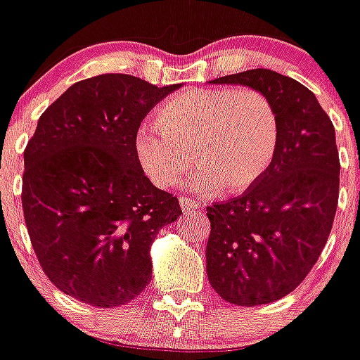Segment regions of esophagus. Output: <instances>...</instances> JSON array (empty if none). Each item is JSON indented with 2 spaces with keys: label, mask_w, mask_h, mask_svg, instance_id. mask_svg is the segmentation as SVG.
Returning a JSON list of instances; mask_svg holds the SVG:
<instances>
[{
  "label": "esophagus",
  "mask_w": 360,
  "mask_h": 360,
  "mask_svg": "<svg viewBox=\"0 0 360 360\" xmlns=\"http://www.w3.org/2000/svg\"><path fill=\"white\" fill-rule=\"evenodd\" d=\"M179 203H181V209H183V210H197L198 207H200V205H198V202L190 200V198H188V197L181 198Z\"/></svg>",
  "instance_id": "34e87169"
}]
</instances>
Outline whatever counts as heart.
Wrapping results in <instances>:
<instances>
[{"instance_id": "heart-1", "label": "heart", "mask_w": 360, "mask_h": 360, "mask_svg": "<svg viewBox=\"0 0 360 360\" xmlns=\"http://www.w3.org/2000/svg\"><path fill=\"white\" fill-rule=\"evenodd\" d=\"M157 127L136 136V153L155 186H176L198 162L191 188L238 193L256 184L274 163L281 120L274 103L254 89H190L165 101Z\"/></svg>"}]
</instances>
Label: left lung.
Returning a JSON list of instances; mask_svg holds the SVG:
<instances>
[{"mask_svg": "<svg viewBox=\"0 0 360 360\" xmlns=\"http://www.w3.org/2000/svg\"><path fill=\"white\" fill-rule=\"evenodd\" d=\"M263 92L281 120L274 163L240 197L207 207V277L228 303L256 307L292 292L317 263L335 221V127L304 85L271 69L212 79Z\"/></svg>", "mask_w": 360, "mask_h": 360, "instance_id": "left-lung-1", "label": "left lung"}]
</instances>
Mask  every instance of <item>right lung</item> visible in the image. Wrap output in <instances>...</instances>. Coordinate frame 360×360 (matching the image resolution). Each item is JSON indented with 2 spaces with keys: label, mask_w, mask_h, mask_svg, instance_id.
Returning <instances> with one entry per match:
<instances>
[{
  "label": "right lung",
  "mask_w": 360,
  "mask_h": 360,
  "mask_svg": "<svg viewBox=\"0 0 360 360\" xmlns=\"http://www.w3.org/2000/svg\"><path fill=\"white\" fill-rule=\"evenodd\" d=\"M179 86L99 75L39 116L24 150V219L43 271L68 296L112 308L150 284L151 244L183 210L144 176L136 136Z\"/></svg>",
  "instance_id": "right-lung-1"
}]
</instances>
